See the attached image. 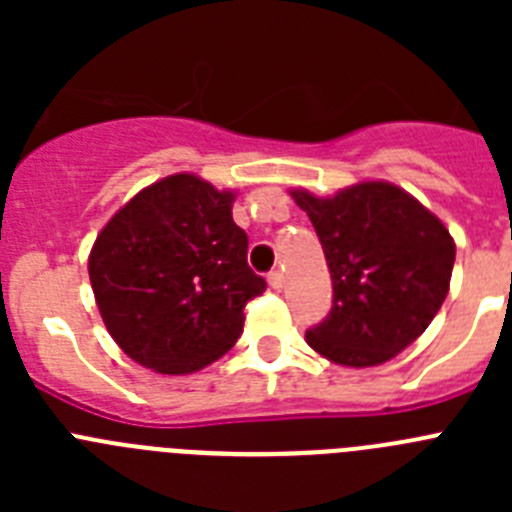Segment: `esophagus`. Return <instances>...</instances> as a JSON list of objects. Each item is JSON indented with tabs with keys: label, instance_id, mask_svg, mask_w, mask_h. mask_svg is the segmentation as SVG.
<instances>
[{
	"label": "esophagus",
	"instance_id": "esophagus-1",
	"mask_svg": "<svg viewBox=\"0 0 512 512\" xmlns=\"http://www.w3.org/2000/svg\"><path fill=\"white\" fill-rule=\"evenodd\" d=\"M266 279H269L271 289H277V292L284 287V274H282V271H271V274Z\"/></svg>",
	"mask_w": 512,
	"mask_h": 512
}]
</instances>
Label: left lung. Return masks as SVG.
<instances>
[{
    "mask_svg": "<svg viewBox=\"0 0 512 512\" xmlns=\"http://www.w3.org/2000/svg\"><path fill=\"white\" fill-rule=\"evenodd\" d=\"M318 233L333 279V307L305 333L341 366H377L423 333L449 295L456 246L415 197L364 182L336 197L292 192Z\"/></svg>",
    "mask_w": 512,
    "mask_h": 512,
    "instance_id": "left-lung-1",
    "label": "left lung"
}]
</instances>
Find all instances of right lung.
<instances>
[{"label":"right lung","mask_w":512,"mask_h":512,"mask_svg":"<svg viewBox=\"0 0 512 512\" xmlns=\"http://www.w3.org/2000/svg\"><path fill=\"white\" fill-rule=\"evenodd\" d=\"M233 194L174 174L135 194L89 256L97 307L117 346L140 366L189 374L243 333V307L266 289L248 266Z\"/></svg>","instance_id":"add662e5"}]
</instances>
